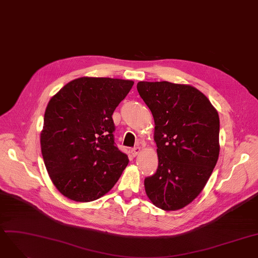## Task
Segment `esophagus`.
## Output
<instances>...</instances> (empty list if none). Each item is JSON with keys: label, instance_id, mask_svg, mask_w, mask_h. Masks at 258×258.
<instances>
[{"label": "esophagus", "instance_id": "obj_1", "mask_svg": "<svg viewBox=\"0 0 258 258\" xmlns=\"http://www.w3.org/2000/svg\"><path fill=\"white\" fill-rule=\"evenodd\" d=\"M140 152H141V148H140V147H136V148H133V149L131 150V155L136 157L137 155H139Z\"/></svg>", "mask_w": 258, "mask_h": 258}]
</instances>
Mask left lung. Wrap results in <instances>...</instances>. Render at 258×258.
I'll use <instances>...</instances> for the list:
<instances>
[{"label": "left lung", "instance_id": "left-lung-1", "mask_svg": "<svg viewBox=\"0 0 258 258\" xmlns=\"http://www.w3.org/2000/svg\"><path fill=\"white\" fill-rule=\"evenodd\" d=\"M138 91L154 118L156 173L145 178L151 203L175 211L205 188L219 155L217 110L199 89L170 82H139Z\"/></svg>", "mask_w": 258, "mask_h": 258}]
</instances>
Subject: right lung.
<instances>
[{"mask_svg": "<svg viewBox=\"0 0 258 258\" xmlns=\"http://www.w3.org/2000/svg\"><path fill=\"white\" fill-rule=\"evenodd\" d=\"M134 82L83 77L66 84L49 101L41 149L53 185L67 199L102 198L127 167L114 143L112 114Z\"/></svg>", "mask_w": 258, "mask_h": 258, "instance_id": "right-lung-1", "label": "right lung"}]
</instances>
